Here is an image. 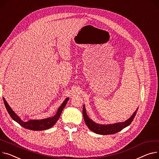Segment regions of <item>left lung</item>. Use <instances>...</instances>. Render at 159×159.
Masks as SVG:
<instances>
[{"mask_svg":"<svg viewBox=\"0 0 159 159\" xmlns=\"http://www.w3.org/2000/svg\"><path fill=\"white\" fill-rule=\"evenodd\" d=\"M137 109H137L136 111L134 112V114L131 116V117L127 120H126L125 121L110 125H100L94 123L88 116L86 111V108L84 105L83 106L82 112L84 121H85V123L86 125L88 126V128L91 131L100 135H109L117 133L122 130L123 129L126 127V126L130 125V123L132 122L134 118H135Z\"/></svg>","mask_w":159,"mask_h":159,"instance_id":"8db88e82","label":"left lung"}]
</instances>
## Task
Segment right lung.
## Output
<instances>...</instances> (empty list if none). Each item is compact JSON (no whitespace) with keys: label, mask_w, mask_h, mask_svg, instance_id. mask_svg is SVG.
<instances>
[{"label":"right lung","mask_w":159,"mask_h":159,"mask_svg":"<svg viewBox=\"0 0 159 159\" xmlns=\"http://www.w3.org/2000/svg\"><path fill=\"white\" fill-rule=\"evenodd\" d=\"M4 103L5 105V107L10 115L11 118L15 120L16 122H17L19 125H20L22 126H23L24 128L31 130H44L48 129L51 127H52L54 126L57 120H59L61 114L65 107V105H66L68 101L69 100V98H66L65 100L63 102V103L61 104V106L59 107L56 115L54 116L51 118H48L43 120H30L28 121H23L22 120H21L18 116L16 114V113L11 109V108L10 107L9 105H8L7 102L6 101L5 98H3Z\"/></svg>","instance_id":"obj_1"}]
</instances>
